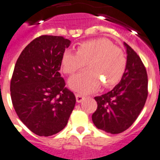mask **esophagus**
Returning <instances> with one entry per match:
<instances>
[{
    "instance_id": "34e87169",
    "label": "esophagus",
    "mask_w": 160,
    "mask_h": 160,
    "mask_svg": "<svg viewBox=\"0 0 160 160\" xmlns=\"http://www.w3.org/2000/svg\"><path fill=\"white\" fill-rule=\"evenodd\" d=\"M76 102H81L84 99V96L82 95V94H80V93H77V94H76Z\"/></svg>"
}]
</instances>
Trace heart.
<instances>
[{"instance_id":"1","label":"heart","mask_w":160,"mask_h":160,"mask_svg":"<svg viewBox=\"0 0 160 160\" xmlns=\"http://www.w3.org/2000/svg\"><path fill=\"white\" fill-rule=\"evenodd\" d=\"M86 62L89 69L71 76L68 81L71 89L84 94L96 91L102 83L105 87L117 84L127 67L124 52L106 38L80 42L76 52L66 50L62 53L61 67L64 73L73 74Z\"/></svg>"}]
</instances>
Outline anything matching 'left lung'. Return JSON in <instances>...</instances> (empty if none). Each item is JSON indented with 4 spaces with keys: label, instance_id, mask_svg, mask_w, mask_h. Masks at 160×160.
Here are the masks:
<instances>
[{
    "label": "left lung",
    "instance_id": "obj_1",
    "mask_svg": "<svg viewBox=\"0 0 160 160\" xmlns=\"http://www.w3.org/2000/svg\"><path fill=\"white\" fill-rule=\"evenodd\" d=\"M127 67L122 80L111 91L95 97L98 108L92 121L98 129L118 134L133 124L145 106L148 95L147 72L133 49L124 42Z\"/></svg>",
    "mask_w": 160,
    "mask_h": 160
}]
</instances>
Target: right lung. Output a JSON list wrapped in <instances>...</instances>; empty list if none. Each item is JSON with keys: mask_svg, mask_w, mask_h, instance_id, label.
I'll return each instance as SVG.
<instances>
[{"mask_svg": "<svg viewBox=\"0 0 160 160\" xmlns=\"http://www.w3.org/2000/svg\"><path fill=\"white\" fill-rule=\"evenodd\" d=\"M71 41L42 35L33 40L17 60L10 95L17 115L31 132L50 136L68 122L76 104L74 93L61 77V59Z\"/></svg>", "mask_w": 160, "mask_h": 160, "instance_id": "right-lung-1", "label": "right lung"}]
</instances>
